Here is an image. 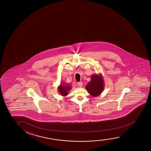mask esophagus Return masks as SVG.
I'll return each instance as SVG.
<instances>
[{"instance_id":"34e87169","label":"esophagus","mask_w":151,"mask_h":151,"mask_svg":"<svg viewBox=\"0 0 151 151\" xmlns=\"http://www.w3.org/2000/svg\"><path fill=\"white\" fill-rule=\"evenodd\" d=\"M83 83L82 82H79V83H78V86L79 87H83Z\"/></svg>"}]
</instances>
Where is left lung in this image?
<instances>
[{"label": "left lung", "instance_id": "8db88e82", "mask_svg": "<svg viewBox=\"0 0 151 151\" xmlns=\"http://www.w3.org/2000/svg\"><path fill=\"white\" fill-rule=\"evenodd\" d=\"M104 87L103 75L96 74L91 76V81L86 86V89L92 96L96 97L102 93Z\"/></svg>", "mask_w": 151, "mask_h": 151}]
</instances>
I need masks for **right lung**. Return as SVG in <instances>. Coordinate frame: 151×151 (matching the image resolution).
<instances>
[{
    "label": "right lung",
    "mask_w": 151,
    "mask_h": 151,
    "mask_svg": "<svg viewBox=\"0 0 151 151\" xmlns=\"http://www.w3.org/2000/svg\"><path fill=\"white\" fill-rule=\"evenodd\" d=\"M71 89L72 86L70 84L64 83L63 82L61 83L59 86L58 87V92L62 96H66L68 95V92Z\"/></svg>",
    "instance_id": "1"
}]
</instances>
